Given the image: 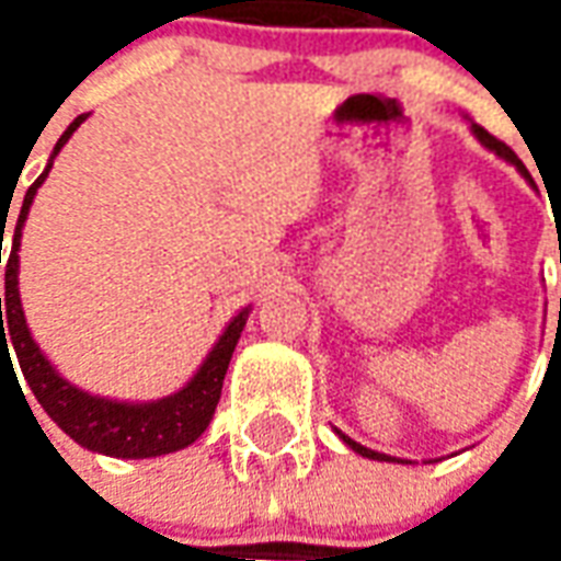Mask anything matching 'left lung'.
<instances>
[{
	"label": "left lung",
	"mask_w": 561,
	"mask_h": 561,
	"mask_svg": "<svg viewBox=\"0 0 561 561\" xmlns=\"http://www.w3.org/2000/svg\"><path fill=\"white\" fill-rule=\"evenodd\" d=\"M471 135L481 140V147H486V149H490V152H495V156H499V159H505L507 164H514V168H517V171H519V176H523L526 183L535 185V183H531L529 171H526V164H523V161H519L517 156H514V149H507L505 144H502V140H495L493 135H490L486 128L478 126V123H471ZM559 261H561V252H559ZM336 435H340L345 445L352 447L354 454H360V457H366V459H378V462H412V459H397V457H388V454H378V450H373V447H364V445H360V442H354V438H348V435H345V433H340V430H336Z\"/></svg>",
	"instance_id": "8db88e82"
}]
</instances>
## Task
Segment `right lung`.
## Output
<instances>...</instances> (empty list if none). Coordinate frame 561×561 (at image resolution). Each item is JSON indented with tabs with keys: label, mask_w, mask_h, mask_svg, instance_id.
<instances>
[{
	"label": "right lung",
	"mask_w": 561,
	"mask_h": 561,
	"mask_svg": "<svg viewBox=\"0 0 561 561\" xmlns=\"http://www.w3.org/2000/svg\"><path fill=\"white\" fill-rule=\"evenodd\" d=\"M83 123H87V114H80L62 131V138L56 140L54 152L47 159V168L26 188V197H23L18 225H14V237H11V255H8L5 264V297H0V360L2 354H5V360H11L8 348H14L20 369H23V378L30 381V390L35 393V400L42 402V409L50 414V421L62 433L71 435L80 447H87L92 454H104V457L116 459L164 457V454L183 450L192 442H197L201 433L209 426V421H213L221 397V381H225L231 354L237 348V340L243 333L245 318L252 312V306H243L225 324L221 336L209 348L204 364L197 366L195 376L188 378L183 388L171 393V397L147 402L111 400V397L90 393V390L78 388L68 378H62V373L38 348V342L32 340V330L26 324V316H23L18 279L20 240H23V225L30 219L32 201H35L38 188L47 180L50 168H54V159ZM2 219H5V213H2ZM2 237H5V228L0 233V255Z\"/></svg>",
	"instance_id": "add662e5"
}]
</instances>
